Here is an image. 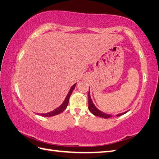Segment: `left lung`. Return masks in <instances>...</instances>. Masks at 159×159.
Returning <instances> with one entry per match:
<instances>
[{
	"label": "left lung",
	"mask_w": 159,
	"mask_h": 159,
	"mask_svg": "<svg viewBox=\"0 0 159 159\" xmlns=\"http://www.w3.org/2000/svg\"><path fill=\"white\" fill-rule=\"evenodd\" d=\"M88 108H89V110L91 111V113L92 114H93L94 116H98V117H103V118H109V117H112L113 116H111V115L109 114H107V113H104L102 111H100L99 109H98L94 105V104L92 102V100L91 98V96H90V92L89 91V93H88ZM126 112H124L122 113H120V114H117L116 116H122L123 114H125Z\"/></svg>",
	"instance_id": "left-lung-1"
}]
</instances>
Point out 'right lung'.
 Masks as SVG:
<instances>
[{
	"label": "right lung",
	"mask_w": 159,
	"mask_h": 159,
	"mask_svg": "<svg viewBox=\"0 0 159 159\" xmlns=\"http://www.w3.org/2000/svg\"><path fill=\"white\" fill-rule=\"evenodd\" d=\"M76 85V83H75V84H74V85H73L72 87H71V88H70V89L69 91V92H68V93H67V96L66 97L65 100H64L63 102L61 104V105L59 107H57V109H55V110H53L52 111H50V112L46 113H38V114L40 115V116H43V117H51V116H57V115H58V114L61 113V112H63V111L67 108V104H68V102H69L70 97L71 96V94H72L74 89L75 88Z\"/></svg>",
	"instance_id": "right-lung-1"
}]
</instances>
